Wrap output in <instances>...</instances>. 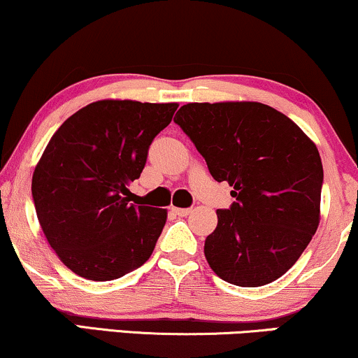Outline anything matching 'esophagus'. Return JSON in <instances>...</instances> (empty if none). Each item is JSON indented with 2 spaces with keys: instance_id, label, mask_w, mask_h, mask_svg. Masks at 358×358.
Instances as JSON below:
<instances>
[{
  "instance_id": "34e87169",
  "label": "esophagus",
  "mask_w": 358,
  "mask_h": 358,
  "mask_svg": "<svg viewBox=\"0 0 358 358\" xmlns=\"http://www.w3.org/2000/svg\"><path fill=\"white\" fill-rule=\"evenodd\" d=\"M171 211L175 213V215L178 216H187L192 213V208H176V206H171Z\"/></svg>"
}]
</instances>
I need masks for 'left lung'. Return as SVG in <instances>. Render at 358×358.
Instances as JSON below:
<instances>
[{
  "instance_id": "1",
  "label": "left lung",
  "mask_w": 358,
  "mask_h": 358,
  "mask_svg": "<svg viewBox=\"0 0 358 358\" xmlns=\"http://www.w3.org/2000/svg\"><path fill=\"white\" fill-rule=\"evenodd\" d=\"M175 122L236 198L216 211L218 224L205 241L210 268L241 287L279 279L317 231L324 170L315 143L261 102H192Z\"/></svg>"
}]
</instances>
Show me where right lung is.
<instances>
[{
  "mask_svg": "<svg viewBox=\"0 0 358 358\" xmlns=\"http://www.w3.org/2000/svg\"><path fill=\"white\" fill-rule=\"evenodd\" d=\"M176 107L97 101L72 114L49 140L31 189L44 236L72 273L119 279L152 256L166 210L129 203V185Z\"/></svg>",
  "mask_w": 358,
  "mask_h": 358,
  "instance_id": "right-lung-1",
  "label": "right lung"
}]
</instances>
